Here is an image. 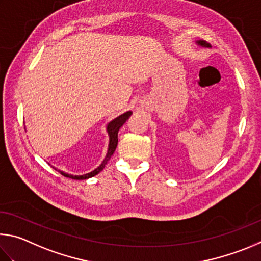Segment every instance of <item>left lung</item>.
<instances>
[{"label": "left lung", "instance_id": "8db88e82", "mask_svg": "<svg viewBox=\"0 0 261 261\" xmlns=\"http://www.w3.org/2000/svg\"><path fill=\"white\" fill-rule=\"evenodd\" d=\"M196 43H197L199 47H203V48H211V44L207 43L206 41H203V40H199V41H196Z\"/></svg>", "mask_w": 261, "mask_h": 261}]
</instances>
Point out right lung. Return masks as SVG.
I'll list each match as a JSON object with an SVG mask.
<instances>
[{
	"instance_id": "right-lung-1",
	"label": "right lung",
	"mask_w": 261,
	"mask_h": 261,
	"mask_svg": "<svg viewBox=\"0 0 261 261\" xmlns=\"http://www.w3.org/2000/svg\"><path fill=\"white\" fill-rule=\"evenodd\" d=\"M130 114H132V111H127L125 113L120 114L119 117L114 118L112 121H110L108 123V126H107V132L109 134L108 152H107V156H105V158H104V161L97 168H95L94 171H91L90 173H87V174H84V175H72V174H68V173H65L63 171H59V170H58V172L61 173L62 175L70 177V179H73V180H86V179H89V177L97 175L100 171H103V168L105 167V165H107L109 159L111 158V156L114 152V150H116L117 144H118V132H119V129H120V127L123 125V123L126 122L127 119L130 117ZM55 170H56V168H55Z\"/></svg>"
}]
</instances>
